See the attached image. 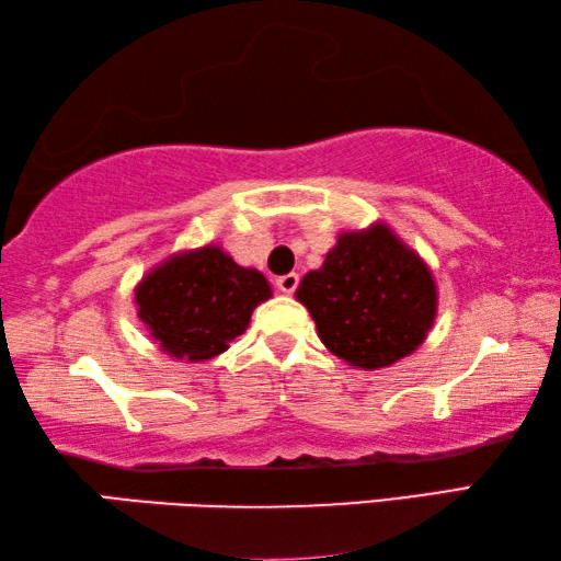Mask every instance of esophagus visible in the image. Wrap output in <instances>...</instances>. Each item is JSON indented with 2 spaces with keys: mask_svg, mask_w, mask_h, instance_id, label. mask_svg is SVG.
<instances>
[{
  "mask_svg": "<svg viewBox=\"0 0 561 561\" xmlns=\"http://www.w3.org/2000/svg\"><path fill=\"white\" fill-rule=\"evenodd\" d=\"M298 283H300L298 273H286V275H280L278 280H275V286H278L280 293H288V296H290V293H296Z\"/></svg>",
  "mask_w": 561,
  "mask_h": 561,
  "instance_id": "1",
  "label": "esophagus"
}]
</instances>
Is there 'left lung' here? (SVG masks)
Instances as JSON below:
<instances>
[{
	"label": "left lung",
	"instance_id": "obj_1",
	"mask_svg": "<svg viewBox=\"0 0 561 561\" xmlns=\"http://www.w3.org/2000/svg\"><path fill=\"white\" fill-rule=\"evenodd\" d=\"M296 298L328 351L363 370L415 353L437 313L433 273L385 224L341 233Z\"/></svg>",
	"mask_w": 561,
	"mask_h": 561
}]
</instances>
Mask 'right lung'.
Returning <instances> with one entry per match:
<instances>
[{
	"instance_id": "right-lung-1",
	"label": "right lung",
	"mask_w": 561,
	"mask_h": 561,
	"mask_svg": "<svg viewBox=\"0 0 561 561\" xmlns=\"http://www.w3.org/2000/svg\"><path fill=\"white\" fill-rule=\"evenodd\" d=\"M139 318L176 360L204 363L245 333L255 306L271 298L265 275L243 268L220 245L183 251L136 286Z\"/></svg>"
}]
</instances>
